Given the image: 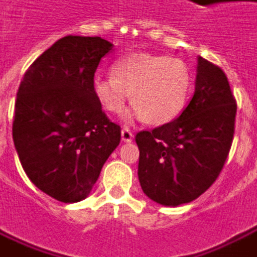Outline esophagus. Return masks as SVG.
I'll return each instance as SVG.
<instances>
[{
    "mask_svg": "<svg viewBox=\"0 0 257 257\" xmlns=\"http://www.w3.org/2000/svg\"><path fill=\"white\" fill-rule=\"evenodd\" d=\"M133 139H134V134H133L132 130H128V128H123L121 130V140L124 141V143H132Z\"/></svg>",
    "mask_w": 257,
    "mask_h": 257,
    "instance_id": "obj_1",
    "label": "esophagus"
}]
</instances>
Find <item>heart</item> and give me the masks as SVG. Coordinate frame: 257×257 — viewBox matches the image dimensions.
<instances>
[{
	"label": "heart",
	"instance_id": "1",
	"mask_svg": "<svg viewBox=\"0 0 257 257\" xmlns=\"http://www.w3.org/2000/svg\"><path fill=\"white\" fill-rule=\"evenodd\" d=\"M111 73L93 79V96L100 107L120 114L130 94L132 116L157 125L171 123L182 114L194 80L185 60L144 52L116 60Z\"/></svg>",
	"mask_w": 257,
	"mask_h": 257
}]
</instances>
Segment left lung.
I'll return each mask as SVG.
<instances>
[{
  "label": "left lung",
  "mask_w": 257,
  "mask_h": 257,
  "mask_svg": "<svg viewBox=\"0 0 257 257\" xmlns=\"http://www.w3.org/2000/svg\"><path fill=\"white\" fill-rule=\"evenodd\" d=\"M235 117L236 100L225 72L199 56L195 93L182 114L136 136L144 194L165 206L188 204L202 195L228 158Z\"/></svg>",
  "instance_id": "left-lung-1"
}]
</instances>
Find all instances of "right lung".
Masks as SVG:
<instances>
[{"mask_svg":"<svg viewBox=\"0 0 257 257\" xmlns=\"http://www.w3.org/2000/svg\"><path fill=\"white\" fill-rule=\"evenodd\" d=\"M113 49L100 36L60 38L25 72L12 139L28 178L72 204L87 197L121 137L94 99V72Z\"/></svg>","mask_w":257,"mask_h":257,"instance_id":"right-lung-1","label":"right lung"}]
</instances>
